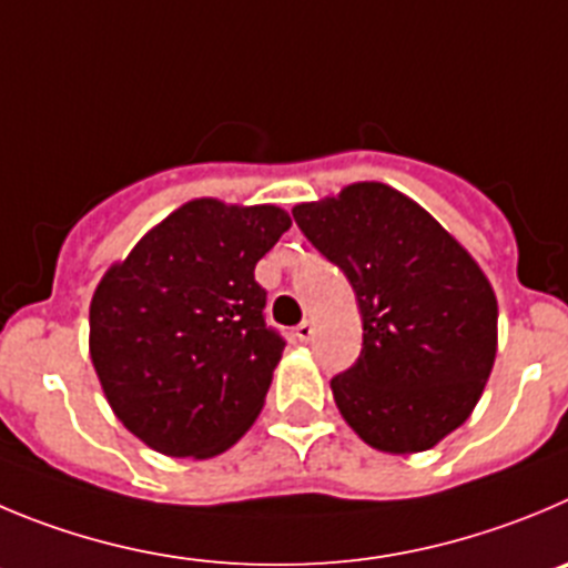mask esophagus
<instances>
[{
  "instance_id": "esophagus-1",
  "label": "esophagus",
  "mask_w": 568,
  "mask_h": 568,
  "mask_svg": "<svg viewBox=\"0 0 568 568\" xmlns=\"http://www.w3.org/2000/svg\"><path fill=\"white\" fill-rule=\"evenodd\" d=\"M294 336L300 338V342H311V336H314V322H300V325L294 327Z\"/></svg>"
}]
</instances>
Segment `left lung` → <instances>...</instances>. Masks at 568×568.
<instances>
[{"label": "left lung", "mask_w": 568, "mask_h": 568, "mask_svg": "<svg viewBox=\"0 0 568 568\" xmlns=\"http://www.w3.org/2000/svg\"><path fill=\"white\" fill-rule=\"evenodd\" d=\"M294 221L362 311V356L331 378L342 417L378 452L437 445L468 420L496 358L499 308L481 268L423 206L378 182L294 206Z\"/></svg>", "instance_id": "8db88e82"}]
</instances>
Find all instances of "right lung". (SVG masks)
Here are the masks:
<instances>
[{"instance_id":"right-lung-1","label":"right lung","mask_w":568,"mask_h":568,"mask_svg":"<svg viewBox=\"0 0 568 568\" xmlns=\"http://www.w3.org/2000/svg\"><path fill=\"white\" fill-rule=\"evenodd\" d=\"M288 226L280 206L190 201L100 280L92 364L114 415L142 443L206 459L260 415L285 338L266 325L254 266Z\"/></svg>"}]
</instances>
